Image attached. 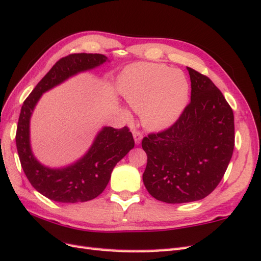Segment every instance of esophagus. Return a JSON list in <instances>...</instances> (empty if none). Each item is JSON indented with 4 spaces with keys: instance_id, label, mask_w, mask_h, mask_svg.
Masks as SVG:
<instances>
[{
    "instance_id": "1",
    "label": "esophagus",
    "mask_w": 261,
    "mask_h": 261,
    "mask_svg": "<svg viewBox=\"0 0 261 261\" xmlns=\"http://www.w3.org/2000/svg\"><path fill=\"white\" fill-rule=\"evenodd\" d=\"M133 138H135V143L138 145V144L141 143L143 136H142V133L140 132V131H138V130H133Z\"/></svg>"
}]
</instances>
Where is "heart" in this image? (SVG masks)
Returning <instances> with one entry per match:
<instances>
[{
    "label": "heart",
    "mask_w": 261,
    "mask_h": 261,
    "mask_svg": "<svg viewBox=\"0 0 261 261\" xmlns=\"http://www.w3.org/2000/svg\"><path fill=\"white\" fill-rule=\"evenodd\" d=\"M119 90L133 110L141 112L145 128L153 131L174 124L190 99V84L185 73L155 63L128 67L120 78Z\"/></svg>",
    "instance_id": "heart-1"
}]
</instances>
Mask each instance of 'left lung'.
I'll use <instances>...</instances> for the list:
<instances>
[{
  "mask_svg": "<svg viewBox=\"0 0 261 261\" xmlns=\"http://www.w3.org/2000/svg\"><path fill=\"white\" fill-rule=\"evenodd\" d=\"M191 102L177 121L142 140L143 183L169 204L203 199L222 181L235 145L233 113L212 80L188 67Z\"/></svg>",
  "mask_w": 261,
  "mask_h": 261,
  "instance_id": "obj_1",
  "label": "left lung"
}]
</instances>
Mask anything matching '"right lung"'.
I'll return each instance as SVG.
<instances>
[{
  "label": "right lung",
  "mask_w": 261,
  "mask_h": 261,
  "mask_svg": "<svg viewBox=\"0 0 261 261\" xmlns=\"http://www.w3.org/2000/svg\"><path fill=\"white\" fill-rule=\"evenodd\" d=\"M108 61L102 54H71L51 67L24 101L16 130V148L22 169L37 192L59 203L87 202L101 194L109 183L116 164L133 149L132 133L126 126H103L86 154L65 168L53 169L42 164L31 148L30 122L44 92L79 72L91 70Z\"/></svg>",
  "instance_id": "1"
}]
</instances>
